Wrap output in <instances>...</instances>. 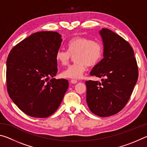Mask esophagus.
Segmentation results:
<instances>
[{"mask_svg":"<svg viewBox=\"0 0 147 147\" xmlns=\"http://www.w3.org/2000/svg\"><path fill=\"white\" fill-rule=\"evenodd\" d=\"M70 82H71V84H76L77 82H78V81L76 80L72 79V80H70Z\"/></svg>","mask_w":147,"mask_h":147,"instance_id":"esophagus-1","label":"esophagus"}]
</instances>
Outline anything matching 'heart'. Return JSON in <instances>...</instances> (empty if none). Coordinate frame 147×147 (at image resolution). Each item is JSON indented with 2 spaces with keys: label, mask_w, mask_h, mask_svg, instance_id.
I'll return each mask as SVG.
<instances>
[{
  "label": "heart",
  "mask_w": 147,
  "mask_h": 147,
  "mask_svg": "<svg viewBox=\"0 0 147 147\" xmlns=\"http://www.w3.org/2000/svg\"><path fill=\"white\" fill-rule=\"evenodd\" d=\"M68 52L59 49L56 52L57 63L67 65L74 55L73 64L61 72V76L65 78L78 79L82 76L87 66L93 67L101 61L104 54V45L100 41L85 36L76 37L69 41Z\"/></svg>",
  "instance_id": "b5f03b06"
}]
</instances>
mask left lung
<instances>
[{
    "instance_id": "8db88e82",
    "label": "left lung",
    "mask_w": 147,
    "mask_h": 147,
    "mask_svg": "<svg viewBox=\"0 0 147 147\" xmlns=\"http://www.w3.org/2000/svg\"><path fill=\"white\" fill-rule=\"evenodd\" d=\"M100 34L104 58L91 71V76L104 77L102 82L86 81L87 103L92 113L102 117L117 113L128 103L138 78V67L132 47L110 30Z\"/></svg>"
}]
</instances>
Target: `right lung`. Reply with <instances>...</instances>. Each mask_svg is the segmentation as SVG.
I'll return each instance as SVG.
<instances>
[{"label": "right lung", "mask_w": 147, "mask_h": 147, "mask_svg": "<svg viewBox=\"0 0 147 147\" xmlns=\"http://www.w3.org/2000/svg\"><path fill=\"white\" fill-rule=\"evenodd\" d=\"M61 35L52 31L30 35L11 50L6 63V87L9 97L22 111L46 118L58 108L69 87L65 79L53 78L58 71L56 52Z\"/></svg>", "instance_id": "1"}]
</instances>
